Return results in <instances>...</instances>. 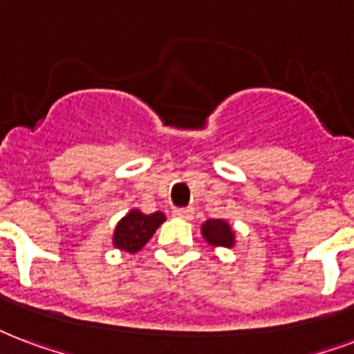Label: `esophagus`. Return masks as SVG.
<instances>
[{
	"label": "esophagus",
	"instance_id": "1",
	"mask_svg": "<svg viewBox=\"0 0 354 354\" xmlns=\"http://www.w3.org/2000/svg\"><path fill=\"white\" fill-rule=\"evenodd\" d=\"M172 214H174L176 217H182V219H193L195 210H193V208H174Z\"/></svg>",
	"mask_w": 354,
	"mask_h": 354
}]
</instances>
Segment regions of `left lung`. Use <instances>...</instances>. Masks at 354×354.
Instances as JSON below:
<instances>
[{"instance_id": "8db88e82", "label": "left lung", "mask_w": 354, "mask_h": 354, "mask_svg": "<svg viewBox=\"0 0 354 354\" xmlns=\"http://www.w3.org/2000/svg\"><path fill=\"white\" fill-rule=\"evenodd\" d=\"M203 236L210 245H223V248L234 245V232L223 219H208L206 223H203Z\"/></svg>"}]
</instances>
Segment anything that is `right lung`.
<instances>
[{
	"instance_id": "add662e5",
	"label": "right lung",
	"mask_w": 354,
	"mask_h": 354,
	"mask_svg": "<svg viewBox=\"0 0 354 354\" xmlns=\"http://www.w3.org/2000/svg\"><path fill=\"white\" fill-rule=\"evenodd\" d=\"M165 221L163 212L153 214H142L140 210H131L127 216L116 225L114 230V245L118 250L137 253L142 250V245L159 229V225Z\"/></svg>"
}]
</instances>
